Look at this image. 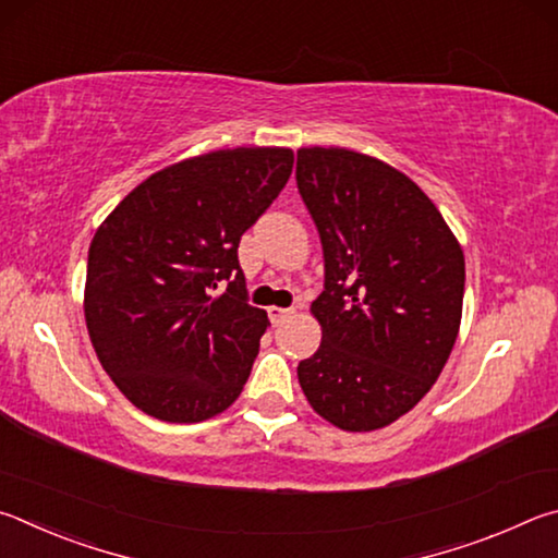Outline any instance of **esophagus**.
<instances>
[{"label":"esophagus","mask_w":558,"mask_h":558,"mask_svg":"<svg viewBox=\"0 0 558 558\" xmlns=\"http://www.w3.org/2000/svg\"><path fill=\"white\" fill-rule=\"evenodd\" d=\"M291 314H294V308H281V306H271V308H269V318H271L274 326L281 324V320L289 318Z\"/></svg>","instance_id":"1"}]
</instances>
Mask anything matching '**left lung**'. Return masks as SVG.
<instances>
[{"label": "left lung", "mask_w": 558, "mask_h": 558, "mask_svg": "<svg viewBox=\"0 0 558 558\" xmlns=\"http://www.w3.org/2000/svg\"><path fill=\"white\" fill-rule=\"evenodd\" d=\"M296 183L326 262L311 304L324 338L299 363V385L326 422L375 432L422 402L451 355L463 250L432 198L375 156L304 146Z\"/></svg>", "instance_id": "obj_1"}]
</instances>
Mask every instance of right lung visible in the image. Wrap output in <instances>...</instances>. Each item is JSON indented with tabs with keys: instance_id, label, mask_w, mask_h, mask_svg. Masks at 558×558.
Here are the masks:
<instances>
[{
	"instance_id": "obj_1",
	"label": "right lung",
	"mask_w": 558,
	"mask_h": 558,
	"mask_svg": "<svg viewBox=\"0 0 558 558\" xmlns=\"http://www.w3.org/2000/svg\"><path fill=\"white\" fill-rule=\"evenodd\" d=\"M294 151L238 146L151 173L87 252L85 324L105 373L144 414L205 422L247 383L267 311L247 304L238 247L284 189ZM228 283L229 289H217Z\"/></svg>"
}]
</instances>
